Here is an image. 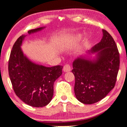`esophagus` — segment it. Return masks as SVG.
Segmentation results:
<instances>
[{"label":"esophagus","instance_id":"34e87169","mask_svg":"<svg viewBox=\"0 0 127 127\" xmlns=\"http://www.w3.org/2000/svg\"><path fill=\"white\" fill-rule=\"evenodd\" d=\"M71 70L70 66L69 64H66L64 65V66L63 67V71L65 72H69Z\"/></svg>","mask_w":127,"mask_h":127}]
</instances>
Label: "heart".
<instances>
[{
  "instance_id": "b5f03b06",
  "label": "heart",
  "mask_w": 127,
  "mask_h": 127,
  "mask_svg": "<svg viewBox=\"0 0 127 127\" xmlns=\"http://www.w3.org/2000/svg\"><path fill=\"white\" fill-rule=\"evenodd\" d=\"M79 38H80V37H78V38H76V40H79Z\"/></svg>"
}]
</instances>
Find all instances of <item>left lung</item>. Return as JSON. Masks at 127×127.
<instances>
[{
	"label": "left lung",
	"instance_id": "left-lung-1",
	"mask_svg": "<svg viewBox=\"0 0 127 127\" xmlns=\"http://www.w3.org/2000/svg\"><path fill=\"white\" fill-rule=\"evenodd\" d=\"M102 32L101 41L89 51L96 53V58L90 60L80 57L73 62L75 94L85 104H94L104 98L116 81L120 64L119 51L111 35L104 30Z\"/></svg>",
	"mask_w": 127,
	"mask_h": 127
}]
</instances>
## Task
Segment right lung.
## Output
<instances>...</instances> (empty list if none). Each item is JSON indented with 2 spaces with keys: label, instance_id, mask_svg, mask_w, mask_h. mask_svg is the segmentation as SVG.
I'll return each instance as SVG.
<instances>
[{
  "label": "right lung",
  "instance_id": "1",
  "mask_svg": "<svg viewBox=\"0 0 127 127\" xmlns=\"http://www.w3.org/2000/svg\"><path fill=\"white\" fill-rule=\"evenodd\" d=\"M44 28L28 31L36 32ZM22 35L14 44L8 61V73L15 93L30 106L43 107L51 102L54 84L62 74L61 66L48 67L35 64L24 55L21 45L25 37Z\"/></svg>",
  "mask_w": 127,
  "mask_h": 127
}]
</instances>
